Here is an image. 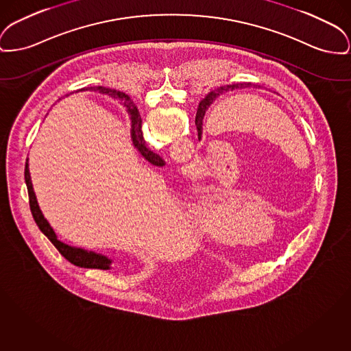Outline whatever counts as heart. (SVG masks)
Wrapping results in <instances>:
<instances>
[{"label":"heart","instance_id":"b5f03b06","mask_svg":"<svg viewBox=\"0 0 351 351\" xmlns=\"http://www.w3.org/2000/svg\"><path fill=\"white\" fill-rule=\"evenodd\" d=\"M233 199L234 196L230 192L208 195L192 206L188 223L199 234L220 240V227L226 232L230 230L241 208V202Z\"/></svg>","mask_w":351,"mask_h":351}]
</instances>
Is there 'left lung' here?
Returning a JSON list of instances; mask_svg holds the SVG:
<instances>
[{
	"label": "left lung",
	"mask_w": 351,
	"mask_h": 351,
	"mask_svg": "<svg viewBox=\"0 0 351 351\" xmlns=\"http://www.w3.org/2000/svg\"><path fill=\"white\" fill-rule=\"evenodd\" d=\"M244 84H227V86H221V87H217L216 90L208 93L206 95V98L199 104L197 107V112H196V119H195V123H196V128H197V134H199V138L202 136V127H203V118H204V114H206V108L212 104L213 101H216V98H219L220 95H223L224 93H227L229 90H234L237 87H243ZM245 86H250V83H245Z\"/></svg>",
	"instance_id": "8db88e82"
}]
</instances>
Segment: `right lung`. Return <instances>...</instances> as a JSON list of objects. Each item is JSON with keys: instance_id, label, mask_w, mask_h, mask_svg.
I'll return each instance as SVG.
<instances>
[{"instance_id": "obj_1", "label": "right lung", "mask_w": 351, "mask_h": 351, "mask_svg": "<svg viewBox=\"0 0 351 351\" xmlns=\"http://www.w3.org/2000/svg\"><path fill=\"white\" fill-rule=\"evenodd\" d=\"M98 90H101L104 94H108L114 98H119L121 101H124L125 104L124 106L127 107V111L131 117V136H132V142L134 145L138 148V151L143 155L145 160H148L151 165H158V167H163L165 165V160L155 152H152L147 145H145V141L143 139V132H142V119L139 115L138 108L131 104L127 102L130 101V98L119 91L111 90V88H104V87H98ZM27 159H26V165H25V183L27 186V193H29V204H30V210L33 215V219L36 221V224L40 228L42 233L51 241V244L58 249V252L62 254L63 257L71 263L75 267L86 269H101V270H107L111 268V260L107 258L106 256L94 253V252H87L84 249H80V247H69L66 244L61 243L54 230L49 226V223L46 221V219L42 215L41 209L37 203L34 191H33V186L30 182V173H29V167H27Z\"/></svg>"}]
</instances>
